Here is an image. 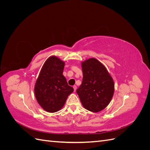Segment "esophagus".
I'll return each mask as SVG.
<instances>
[{
    "label": "esophagus",
    "instance_id": "1",
    "mask_svg": "<svg viewBox=\"0 0 150 150\" xmlns=\"http://www.w3.org/2000/svg\"><path fill=\"white\" fill-rule=\"evenodd\" d=\"M73 88H74V92H75L76 91V89H77V86L76 85L73 86Z\"/></svg>",
    "mask_w": 150,
    "mask_h": 150
}]
</instances>
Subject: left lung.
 Listing matches in <instances>:
<instances>
[{
    "label": "left lung",
    "instance_id": "8db88e82",
    "mask_svg": "<svg viewBox=\"0 0 150 150\" xmlns=\"http://www.w3.org/2000/svg\"><path fill=\"white\" fill-rule=\"evenodd\" d=\"M83 78L77 89L83 106L86 110L97 112L105 108L114 94V81L106 68L95 58L81 63Z\"/></svg>",
    "mask_w": 150,
    "mask_h": 150
}]
</instances>
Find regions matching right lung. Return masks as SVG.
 I'll return each mask as SVG.
<instances>
[{
  "label": "right lung",
  "instance_id": "obj_1",
  "mask_svg": "<svg viewBox=\"0 0 150 150\" xmlns=\"http://www.w3.org/2000/svg\"><path fill=\"white\" fill-rule=\"evenodd\" d=\"M65 63L56 56L44 62L36 81L34 93L36 99L45 111L55 112L64 106L68 96L74 89L63 76Z\"/></svg>",
  "mask_w": 150,
  "mask_h": 150
}]
</instances>
